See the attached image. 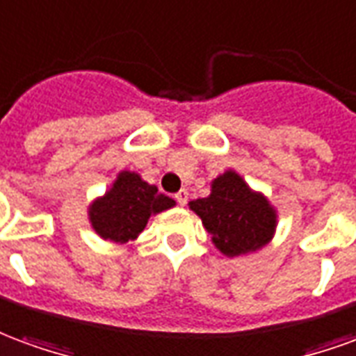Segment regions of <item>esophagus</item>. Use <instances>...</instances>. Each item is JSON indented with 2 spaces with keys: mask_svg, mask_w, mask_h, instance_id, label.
Wrapping results in <instances>:
<instances>
[{
  "mask_svg": "<svg viewBox=\"0 0 356 356\" xmlns=\"http://www.w3.org/2000/svg\"><path fill=\"white\" fill-rule=\"evenodd\" d=\"M188 199H189V191H188V189H180V191L176 193V201H178V204H180V207H184V204H188Z\"/></svg>",
  "mask_w": 356,
  "mask_h": 356,
  "instance_id": "34e87169",
  "label": "esophagus"
}]
</instances>
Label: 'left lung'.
Wrapping results in <instances>:
<instances>
[{"label": "left lung", "mask_w": 356, "mask_h": 356, "mask_svg": "<svg viewBox=\"0 0 356 356\" xmlns=\"http://www.w3.org/2000/svg\"><path fill=\"white\" fill-rule=\"evenodd\" d=\"M189 209L201 216L214 245L229 258L266 246L277 225L269 201L233 170L218 176L210 195L191 201Z\"/></svg>", "instance_id": "left-lung-1"}]
</instances>
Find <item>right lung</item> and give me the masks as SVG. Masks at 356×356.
<instances>
[{"mask_svg":"<svg viewBox=\"0 0 356 356\" xmlns=\"http://www.w3.org/2000/svg\"><path fill=\"white\" fill-rule=\"evenodd\" d=\"M175 207V201L149 186L138 175L123 170L110 191L90 204L89 218L95 232L113 243L138 237L147 220L157 212Z\"/></svg>","mask_w":356,"mask_h":356,"instance_id":"right-lung-1","label":"right lung"}]
</instances>
